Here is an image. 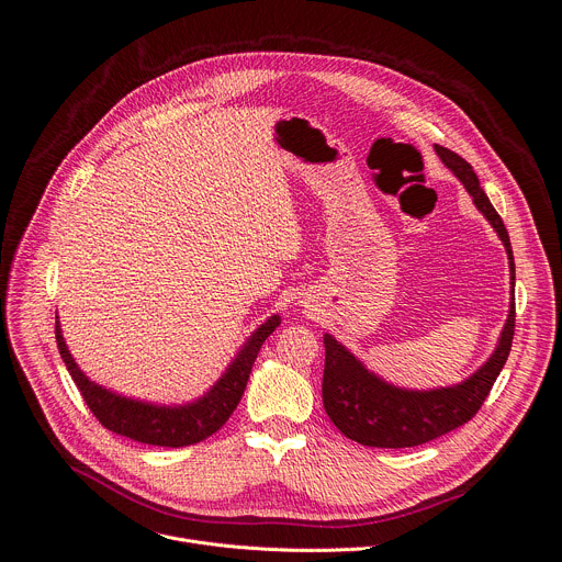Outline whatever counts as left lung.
<instances>
[{
    "label": "left lung",
    "instance_id": "1",
    "mask_svg": "<svg viewBox=\"0 0 562 562\" xmlns=\"http://www.w3.org/2000/svg\"><path fill=\"white\" fill-rule=\"evenodd\" d=\"M435 151L441 164L464 183L475 209L502 239L508 258V273H512V302H508V316L488 361L462 383L448 387L405 390L387 383L368 370L340 340L325 334V413L347 439L372 448L419 446L471 422L499 376L516 331V262L504 222L480 188V179L471 164L448 147L435 145Z\"/></svg>",
    "mask_w": 562,
    "mask_h": 562
}]
</instances>
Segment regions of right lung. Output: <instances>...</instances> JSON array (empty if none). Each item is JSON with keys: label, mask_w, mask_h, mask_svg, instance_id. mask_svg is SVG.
Instances as JSON below:
<instances>
[{"label": "right lung", "mask_w": 562, "mask_h": 562, "mask_svg": "<svg viewBox=\"0 0 562 562\" xmlns=\"http://www.w3.org/2000/svg\"><path fill=\"white\" fill-rule=\"evenodd\" d=\"M278 325L280 316H269L246 338V342L239 347L226 372L215 381V385L206 394L179 405L140 401L108 390L105 385H98L78 368L65 342L60 321H56V340L74 383L78 385L85 403L89 405V411L100 424L116 435L130 437L140 443L181 448L203 441L228 422L246 390L250 368L255 359H258L262 342L276 331Z\"/></svg>", "instance_id": "right-lung-1"}]
</instances>
